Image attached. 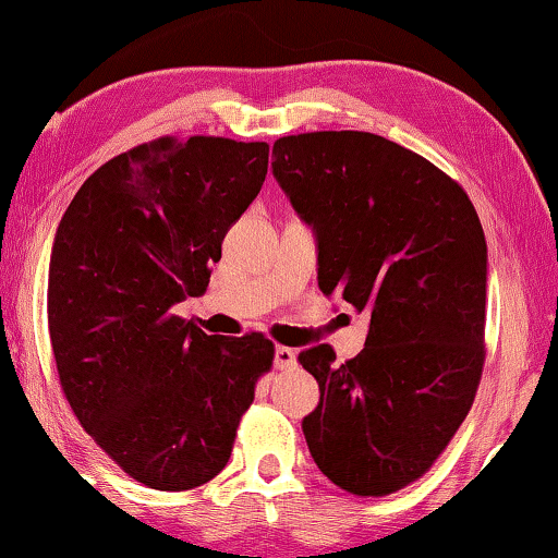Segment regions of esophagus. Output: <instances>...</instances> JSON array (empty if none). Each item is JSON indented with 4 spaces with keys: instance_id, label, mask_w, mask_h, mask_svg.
Masks as SVG:
<instances>
[{
    "instance_id": "obj_1",
    "label": "esophagus",
    "mask_w": 558,
    "mask_h": 558,
    "mask_svg": "<svg viewBox=\"0 0 558 558\" xmlns=\"http://www.w3.org/2000/svg\"><path fill=\"white\" fill-rule=\"evenodd\" d=\"M272 365H276L278 371L293 368V365H295V351H293V348L276 345V351H272Z\"/></svg>"
}]
</instances>
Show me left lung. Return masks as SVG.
Masks as SVG:
<instances>
[{
  "label": "left lung",
  "instance_id": "obj_1",
  "mask_svg": "<svg viewBox=\"0 0 558 558\" xmlns=\"http://www.w3.org/2000/svg\"><path fill=\"white\" fill-rule=\"evenodd\" d=\"M272 178L313 228L318 288L371 313L365 348L298 355L320 401L303 418L332 484L384 496L423 476L471 411L484 368L488 251L469 195L371 132L272 145Z\"/></svg>",
  "mask_w": 558,
  "mask_h": 558
}]
</instances>
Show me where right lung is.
Instances as JSON below:
<instances>
[{
  "label": "right lung",
  "instance_id": "add662e5",
  "mask_svg": "<svg viewBox=\"0 0 558 558\" xmlns=\"http://www.w3.org/2000/svg\"><path fill=\"white\" fill-rule=\"evenodd\" d=\"M268 153L226 137L140 145L89 174L54 232L47 320L62 390L97 446L157 492L226 469L272 365L260 332L207 336L174 315L205 293Z\"/></svg>",
  "mask_w": 558,
  "mask_h": 558
}]
</instances>
